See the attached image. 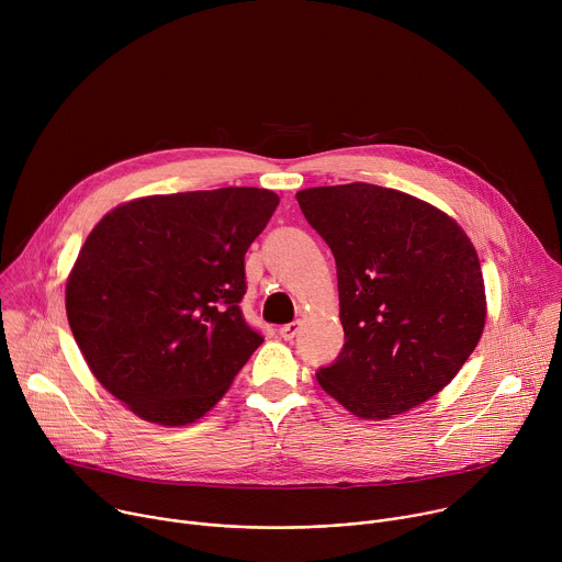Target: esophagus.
Wrapping results in <instances>:
<instances>
[{
	"mask_svg": "<svg viewBox=\"0 0 562 562\" xmlns=\"http://www.w3.org/2000/svg\"><path fill=\"white\" fill-rule=\"evenodd\" d=\"M297 331H300V323L284 325V327H280V338H284V340H293V338L297 336Z\"/></svg>",
	"mask_w": 562,
	"mask_h": 562,
	"instance_id": "34e87169",
	"label": "esophagus"
}]
</instances>
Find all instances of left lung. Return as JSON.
I'll return each instance as SVG.
<instances>
[{
    "instance_id": "8db88e82",
    "label": "left lung",
    "mask_w": 562,
    "mask_h": 562,
    "mask_svg": "<svg viewBox=\"0 0 562 562\" xmlns=\"http://www.w3.org/2000/svg\"><path fill=\"white\" fill-rule=\"evenodd\" d=\"M338 267L345 347L317 384L364 420L405 414L462 369L485 329L475 247L438 206L353 182L295 193Z\"/></svg>"
}]
</instances>
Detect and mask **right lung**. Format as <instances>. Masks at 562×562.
<instances>
[{
    "label": "right lung",
    "instance_id": "1",
    "mask_svg": "<svg viewBox=\"0 0 562 562\" xmlns=\"http://www.w3.org/2000/svg\"><path fill=\"white\" fill-rule=\"evenodd\" d=\"M280 198L228 187L146 195L109 211L66 280V315L91 373L137 418L200 420L262 345L247 327L245 254Z\"/></svg>",
    "mask_w": 562,
    "mask_h": 562
}]
</instances>
